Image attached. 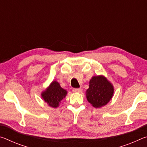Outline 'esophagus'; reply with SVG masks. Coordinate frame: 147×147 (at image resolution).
Returning a JSON list of instances; mask_svg holds the SVG:
<instances>
[{"instance_id":"1","label":"esophagus","mask_w":147,"mask_h":147,"mask_svg":"<svg viewBox=\"0 0 147 147\" xmlns=\"http://www.w3.org/2000/svg\"><path fill=\"white\" fill-rule=\"evenodd\" d=\"M73 91L75 92V93H81L82 91V89L81 88H75L73 89Z\"/></svg>"}]
</instances>
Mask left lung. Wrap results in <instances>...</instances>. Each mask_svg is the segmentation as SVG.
I'll return each mask as SVG.
<instances>
[{
    "label": "left lung",
    "instance_id": "1",
    "mask_svg": "<svg viewBox=\"0 0 147 147\" xmlns=\"http://www.w3.org/2000/svg\"><path fill=\"white\" fill-rule=\"evenodd\" d=\"M87 100L96 108L106 106L114 93V87L103 75L93 76L89 80V88L86 90Z\"/></svg>",
    "mask_w": 147,
    "mask_h": 147
}]
</instances>
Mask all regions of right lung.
Instances as JSON below:
<instances>
[{
    "label": "right lung",
    "mask_w": 147,
    "mask_h": 147,
    "mask_svg": "<svg viewBox=\"0 0 147 147\" xmlns=\"http://www.w3.org/2000/svg\"><path fill=\"white\" fill-rule=\"evenodd\" d=\"M67 94V91L62 88L58 82L54 80L52 82L48 88L41 92V96L48 106L56 108L59 106L61 101L65 98Z\"/></svg>",
    "instance_id": "1"
}]
</instances>
